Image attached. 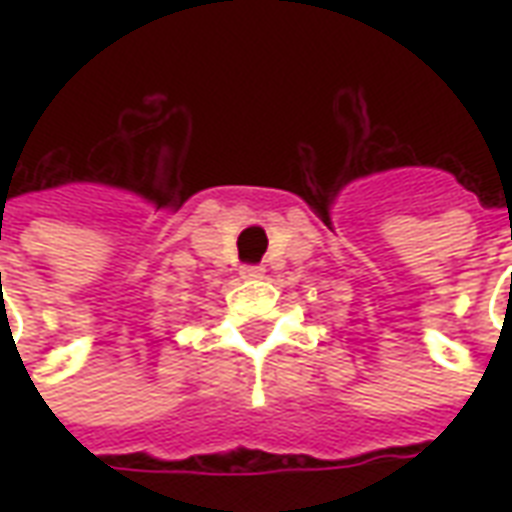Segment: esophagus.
<instances>
[{
    "label": "esophagus",
    "mask_w": 512,
    "mask_h": 512,
    "mask_svg": "<svg viewBox=\"0 0 512 512\" xmlns=\"http://www.w3.org/2000/svg\"><path fill=\"white\" fill-rule=\"evenodd\" d=\"M241 277H244V279L263 277V268H260V266H241Z\"/></svg>",
    "instance_id": "1"
}]
</instances>
